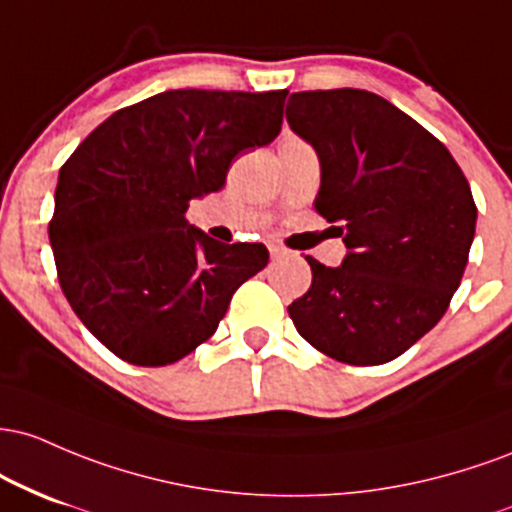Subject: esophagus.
<instances>
[{
  "label": "esophagus",
  "mask_w": 512,
  "mask_h": 512,
  "mask_svg": "<svg viewBox=\"0 0 512 512\" xmlns=\"http://www.w3.org/2000/svg\"><path fill=\"white\" fill-rule=\"evenodd\" d=\"M268 251H271V258H283V256L287 254V251L283 249V246H280V244H273V241H271V244H268Z\"/></svg>",
  "instance_id": "obj_1"
}]
</instances>
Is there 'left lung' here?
I'll use <instances>...</instances> for the list:
<instances>
[{
	"instance_id": "left-lung-1",
	"label": "left lung",
	"mask_w": 512,
	"mask_h": 512,
	"mask_svg": "<svg viewBox=\"0 0 512 512\" xmlns=\"http://www.w3.org/2000/svg\"><path fill=\"white\" fill-rule=\"evenodd\" d=\"M285 116L317 149L314 208L341 222L348 249L336 268L307 256L312 287L287 312L338 363H389L438 324L462 283L472 188L440 140L370 91H297Z\"/></svg>"
}]
</instances>
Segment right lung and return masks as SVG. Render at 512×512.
<instances>
[{
	"label": "right lung",
	"mask_w": 512,
	"mask_h": 512,
	"mask_svg": "<svg viewBox=\"0 0 512 512\" xmlns=\"http://www.w3.org/2000/svg\"><path fill=\"white\" fill-rule=\"evenodd\" d=\"M287 91L176 89L120 108L60 169L48 237L82 324L120 360L162 367L217 331L263 271V244H222L188 203L225 186L234 157L271 145Z\"/></svg>",
	"instance_id": "obj_1"
}]
</instances>
